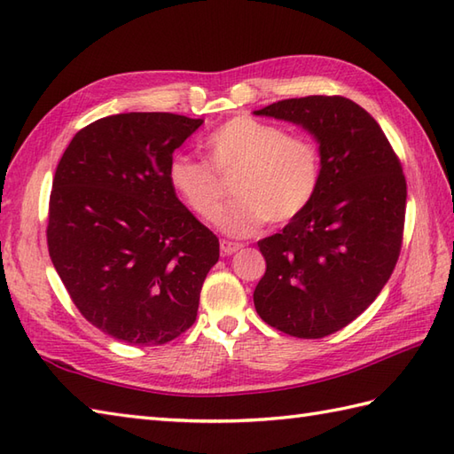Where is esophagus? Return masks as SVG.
<instances>
[{
  "label": "esophagus",
  "mask_w": 454,
  "mask_h": 454,
  "mask_svg": "<svg viewBox=\"0 0 454 454\" xmlns=\"http://www.w3.org/2000/svg\"><path fill=\"white\" fill-rule=\"evenodd\" d=\"M242 247H244L242 244L228 242V239H222V242H220V249H222V254H224V255H232V254L238 252V249H242Z\"/></svg>",
  "instance_id": "obj_1"
}]
</instances>
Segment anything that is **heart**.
Listing matches in <instances>:
<instances>
[{"mask_svg":"<svg viewBox=\"0 0 454 454\" xmlns=\"http://www.w3.org/2000/svg\"><path fill=\"white\" fill-rule=\"evenodd\" d=\"M205 150L213 169L177 156L168 168L169 185L197 216L212 222L223 198L217 176L236 172L239 199L220 217V228L230 236L254 234L267 220L283 224L296 218L320 187L322 152L316 140L273 122L246 114L230 119L210 134Z\"/></svg>","mask_w":454,"mask_h":454,"instance_id":"b5f03b06","label":"heart"}]
</instances>
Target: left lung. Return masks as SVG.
Instances as JSON below:
<instances>
[{"mask_svg": "<svg viewBox=\"0 0 454 454\" xmlns=\"http://www.w3.org/2000/svg\"><path fill=\"white\" fill-rule=\"evenodd\" d=\"M254 114L298 124L320 144V187L281 234L257 242L267 271L254 293L263 322L320 340L361 316L388 283L402 247L406 177L379 122L351 99L310 95Z\"/></svg>", "mask_w": 454, "mask_h": 454, "instance_id": "obj_1", "label": "left lung"}]
</instances>
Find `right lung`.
<instances>
[{"label": "right lung", "instance_id": "right-lung-1", "mask_svg": "<svg viewBox=\"0 0 454 454\" xmlns=\"http://www.w3.org/2000/svg\"><path fill=\"white\" fill-rule=\"evenodd\" d=\"M202 119L121 113L72 138L48 207V254L82 316L129 345L176 340L192 325L218 238L168 179Z\"/></svg>", "mask_w": 454, "mask_h": 454}]
</instances>
